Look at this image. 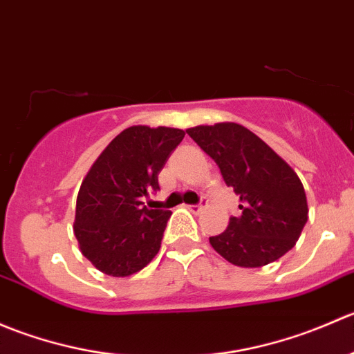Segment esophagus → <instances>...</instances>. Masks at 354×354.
<instances>
[{"label":"esophagus","mask_w":354,"mask_h":354,"mask_svg":"<svg viewBox=\"0 0 354 354\" xmlns=\"http://www.w3.org/2000/svg\"><path fill=\"white\" fill-rule=\"evenodd\" d=\"M205 205H207V202H205V200H203L202 203H197V205H187V209L190 210V212L198 214V212H202L203 209H205Z\"/></svg>","instance_id":"obj_1"}]
</instances>
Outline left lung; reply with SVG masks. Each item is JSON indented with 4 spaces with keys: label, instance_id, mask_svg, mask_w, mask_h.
I'll return each mask as SVG.
<instances>
[{
    "label": "left lung",
    "instance_id": "8db88e82",
    "mask_svg": "<svg viewBox=\"0 0 354 354\" xmlns=\"http://www.w3.org/2000/svg\"><path fill=\"white\" fill-rule=\"evenodd\" d=\"M187 133L219 166L240 197L241 216L230 217L212 248L238 267H262L281 259L298 241L308 205L298 174L262 138L238 123L200 124Z\"/></svg>",
    "mask_w": 354,
    "mask_h": 354
}]
</instances>
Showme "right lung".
<instances>
[{
	"label": "right lung",
	"instance_id": "obj_1",
	"mask_svg": "<svg viewBox=\"0 0 354 354\" xmlns=\"http://www.w3.org/2000/svg\"><path fill=\"white\" fill-rule=\"evenodd\" d=\"M185 131L167 127H130L95 159L78 190L73 233L95 269L127 277L144 269L160 248L169 210L142 202L159 190L157 174Z\"/></svg>",
	"mask_w": 354,
	"mask_h": 354
}]
</instances>
